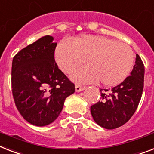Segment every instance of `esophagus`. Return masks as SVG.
Returning a JSON list of instances; mask_svg holds the SVG:
<instances>
[{"label":"esophagus","mask_w":154,"mask_h":154,"mask_svg":"<svg viewBox=\"0 0 154 154\" xmlns=\"http://www.w3.org/2000/svg\"><path fill=\"white\" fill-rule=\"evenodd\" d=\"M86 88L85 86H81L79 85H76L75 86V90H76V92H81V91H83Z\"/></svg>","instance_id":"esophagus-1"}]
</instances>
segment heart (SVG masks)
Returning <instances> with one entry per match:
<instances>
[{
  "label": "heart",
  "instance_id": "heart-1",
  "mask_svg": "<svg viewBox=\"0 0 154 154\" xmlns=\"http://www.w3.org/2000/svg\"><path fill=\"white\" fill-rule=\"evenodd\" d=\"M55 59L64 73H70L86 59L88 66L79 69L71 78L86 84L99 80L106 86L118 85L127 79L134 62V54L129 45L104 36L85 35L72 42L57 45Z\"/></svg>",
  "mask_w": 154,
  "mask_h": 154
}]
</instances>
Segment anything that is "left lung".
I'll list each match as a JSON object with an SVG mask.
<instances>
[{
    "label": "left lung",
    "mask_w": 154,
    "mask_h": 154,
    "mask_svg": "<svg viewBox=\"0 0 154 154\" xmlns=\"http://www.w3.org/2000/svg\"><path fill=\"white\" fill-rule=\"evenodd\" d=\"M145 67L136 54L135 65L131 76L112 89L101 92V100L91 106V113L97 124L112 130L125 124L138 106L144 87Z\"/></svg>",
    "instance_id": "8db88e82"
}]
</instances>
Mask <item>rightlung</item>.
<instances>
[{
	"mask_svg": "<svg viewBox=\"0 0 154 154\" xmlns=\"http://www.w3.org/2000/svg\"><path fill=\"white\" fill-rule=\"evenodd\" d=\"M46 35L20 51L12 65V91L16 108L25 120L42 127L53 122L75 85L54 60L57 43Z\"/></svg>",
	"mask_w": 154,
	"mask_h": 154,
	"instance_id": "add662e5",
	"label": "right lung"
}]
</instances>
